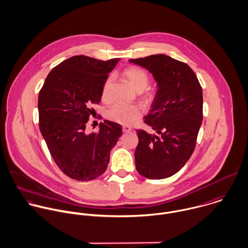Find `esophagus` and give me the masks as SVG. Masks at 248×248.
Returning <instances> with one entry per match:
<instances>
[{"label": "esophagus", "instance_id": "1", "mask_svg": "<svg viewBox=\"0 0 248 248\" xmlns=\"http://www.w3.org/2000/svg\"><path fill=\"white\" fill-rule=\"evenodd\" d=\"M131 131V127L128 126V125H124L123 126V132L124 133H127V132H130Z\"/></svg>", "mask_w": 248, "mask_h": 248}]
</instances>
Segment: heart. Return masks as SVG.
Returning <instances> with one entry per match:
<instances>
[{"instance_id":"heart-1","label":"heart","mask_w":248,"mask_h":248,"mask_svg":"<svg viewBox=\"0 0 248 248\" xmlns=\"http://www.w3.org/2000/svg\"><path fill=\"white\" fill-rule=\"evenodd\" d=\"M124 76L129 85L138 93L143 92L149 85V76L145 70L139 67H128L124 70ZM111 77L107 78L102 87L101 96L103 100H108L110 97V86ZM143 99L149 102L153 98V93L151 92H146L143 93ZM143 115V109L140 105H125V104H115L107 112V117L113 122H116L124 125H131L137 123Z\"/></svg>"}]
</instances>
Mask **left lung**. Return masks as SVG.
Here are the masks:
<instances>
[{
    "mask_svg": "<svg viewBox=\"0 0 248 248\" xmlns=\"http://www.w3.org/2000/svg\"><path fill=\"white\" fill-rule=\"evenodd\" d=\"M152 73L157 91L145 124L154 134L138 129L135 165L151 180L166 179L190 158L203 121V92L194 71L164 54L130 59Z\"/></svg>",
    "mask_w": 248,
    "mask_h": 248,
    "instance_id": "1",
    "label": "left lung"
}]
</instances>
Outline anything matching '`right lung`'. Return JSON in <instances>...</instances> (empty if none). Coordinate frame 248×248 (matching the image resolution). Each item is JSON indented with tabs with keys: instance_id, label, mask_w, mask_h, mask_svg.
I'll use <instances>...</instances> for the list:
<instances>
[{
	"instance_id": "right-lung-1",
	"label": "right lung",
	"mask_w": 248,
	"mask_h": 248,
	"mask_svg": "<svg viewBox=\"0 0 248 248\" xmlns=\"http://www.w3.org/2000/svg\"><path fill=\"white\" fill-rule=\"evenodd\" d=\"M120 59L73 56L55 66L38 94L39 129L59 168L69 178L92 181L102 175L122 125L105 120L86 133L93 104H98L108 74Z\"/></svg>"
}]
</instances>
